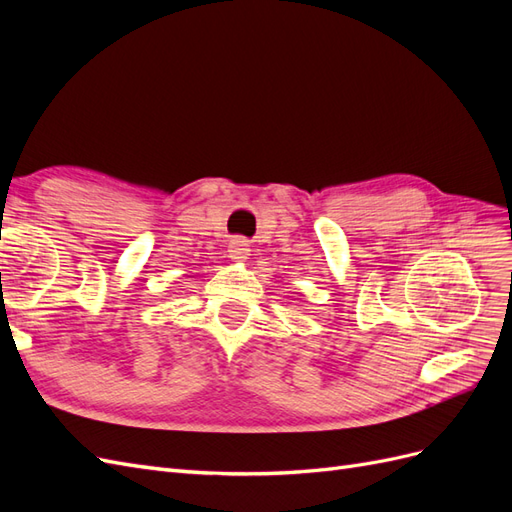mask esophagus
Instances as JSON below:
<instances>
[{"mask_svg":"<svg viewBox=\"0 0 512 512\" xmlns=\"http://www.w3.org/2000/svg\"><path fill=\"white\" fill-rule=\"evenodd\" d=\"M247 256H250V245H247V241H243V239L230 241V245H228V258L232 262H245Z\"/></svg>","mask_w":512,"mask_h":512,"instance_id":"34e87169","label":"esophagus"}]
</instances>
